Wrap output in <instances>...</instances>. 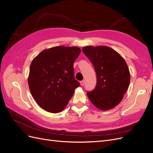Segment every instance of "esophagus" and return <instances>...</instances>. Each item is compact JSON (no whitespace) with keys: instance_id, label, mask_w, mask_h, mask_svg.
Listing matches in <instances>:
<instances>
[{"instance_id":"1","label":"esophagus","mask_w":153,"mask_h":153,"mask_svg":"<svg viewBox=\"0 0 153 153\" xmlns=\"http://www.w3.org/2000/svg\"><path fill=\"white\" fill-rule=\"evenodd\" d=\"M80 85H81V86H83L84 85H85V81L82 80V81H80Z\"/></svg>"}]
</instances>
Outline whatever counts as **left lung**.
I'll list each match as a JSON object with an SVG mask.
<instances>
[{"mask_svg":"<svg viewBox=\"0 0 153 153\" xmlns=\"http://www.w3.org/2000/svg\"><path fill=\"white\" fill-rule=\"evenodd\" d=\"M82 52L94 67L97 85L88 91L91 102L102 111L112 109L119 104L128 90L130 74L123 58L113 49L104 46H88Z\"/></svg>","mask_w":153,"mask_h":153,"instance_id":"8db88e82","label":"left lung"}]
</instances>
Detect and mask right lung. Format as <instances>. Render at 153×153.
Returning a JSON list of instances; mask_svg holds the SVG:
<instances>
[{"instance_id": "right-lung-1", "label": "right lung", "mask_w": 153, "mask_h": 153, "mask_svg": "<svg viewBox=\"0 0 153 153\" xmlns=\"http://www.w3.org/2000/svg\"><path fill=\"white\" fill-rule=\"evenodd\" d=\"M78 47L56 46L41 51L32 60L28 78L31 94L37 104L51 113L62 111L79 82L74 76Z\"/></svg>"}]
</instances>
